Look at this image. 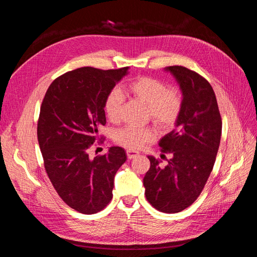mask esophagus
<instances>
[{"mask_svg": "<svg viewBox=\"0 0 257 257\" xmlns=\"http://www.w3.org/2000/svg\"><path fill=\"white\" fill-rule=\"evenodd\" d=\"M126 154H127L128 159H135L136 157H138V155H139V152L135 151V150H127Z\"/></svg>", "mask_w": 257, "mask_h": 257, "instance_id": "obj_1", "label": "esophagus"}]
</instances>
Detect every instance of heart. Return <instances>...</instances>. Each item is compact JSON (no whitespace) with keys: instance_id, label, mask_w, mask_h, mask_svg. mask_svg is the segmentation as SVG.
<instances>
[{"instance_id":"b5f03b06","label":"heart","mask_w":257,"mask_h":257,"mask_svg":"<svg viewBox=\"0 0 257 257\" xmlns=\"http://www.w3.org/2000/svg\"><path fill=\"white\" fill-rule=\"evenodd\" d=\"M123 94L133 95L148 106L150 118L159 126H172L178 119L182 107V96L179 90L166 88L162 81L151 77H138L122 88ZM123 96L120 92L112 91L105 100V111L108 119L119 121L121 116ZM155 138L154 131L150 127H136L126 125L115 132L116 144L127 149H141Z\"/></svg>"}]
</instances>
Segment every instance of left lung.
<instances>
[{"label":"left lung","instance_id":"8db88e82","mask_svg":"<svg viewBox=\"0 0 257 257\" xmlns=\"http://www.w3.org/2000/svg\"><path fill=\"white\" fill-rule=\"evenodd\" d=\"M174 76L182 94L175 130L160 139L163 152L173 158L165 167L148 155L150 169L144 178L146 197L161 212L176 213L192 205L212 172L219 150L222 119L214 91L205 78L183 66L164 68Z\"/></svg>","mask_w":257,"mask_h":257}]
</instances>
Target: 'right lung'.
<instances>
[{"label": "right lung", "instance_id": "add662e5", "mask_svg": "<svg viewBox=\"0 0 257 257\" xmlns=\"http://www.w3.org/2000/svg\"><path fill=\"white\" fill-rule=\"evenodd\" d=\"M130 67H80L58 77L46 92L37 124V139L46 173L64 203L93 214L112 198L115 173L126 161L121 147L91 159L89 148L106 124L105 100Z\"/></svg>", "mask_w": 257, "mask_h": 257}]
</instances>
